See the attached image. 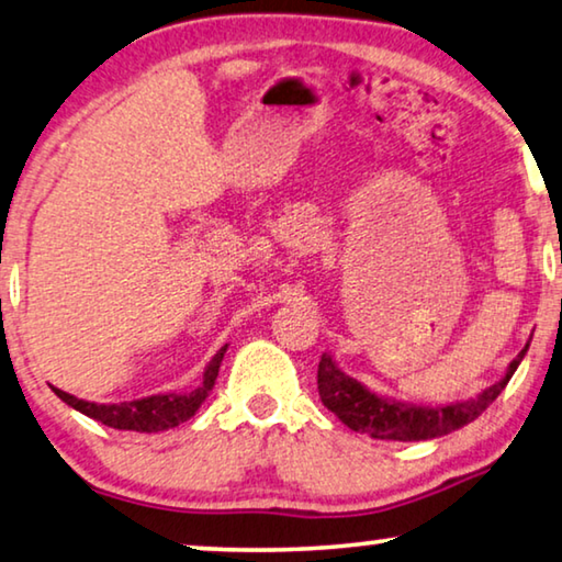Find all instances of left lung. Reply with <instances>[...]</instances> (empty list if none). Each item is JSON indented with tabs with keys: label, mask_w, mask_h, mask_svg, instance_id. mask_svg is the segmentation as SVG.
Masks as SVG:
<instances>
[{
	"label": "left lung",
	"mask_w": 562,
	"mask_h": 562,
	"mask_svg": "<svg viewBox=\"0 0 562 562\" xmlns=\"http://www.w3.org/2000/svg\"><path fill=\"white\" fill-rule=\"evenodd\" d=\"M527 348H530V340L525 342V348L517 353L515 361L507 366L505 375L492 383L490 389H484L480 396L457 401V404L447 406H418L406 404V401L379 396V393L368 391L361 381L342 373L330 353H323L321 366H317V391H321V401L328 406V412L338 416L348 429L368 434L371 439H437L443 437V434L462 429V426L472 424L476 416H482L484 408L505 391L513 373L517 371V366L522 363Z\"/></svg>",
	"instance_id": "left-lung-1"
}]
</instances>
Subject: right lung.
<instances>
[{
    "label": "right lung",
    "instance_id": "obj_1",
    "mask_svg": "<svg viewBox=\"0 0 562 562\" xmlns=\"http://www.w3.org/2000/svg\"><path fill=\"white\" fill-rule=\"evenodd\" d=\"M224 353H227V346L216 350V356L204 368V375H201L199 386L181 393H156V396L123 401V404H95V401L70 396V393H65L60 389H53V391L57 398H63L67 406L75 408V412L95 418V422L111 426V429L140 431V434L166 431L183 422H189V418L199 412V406L206 401L209 391L214 389V381L216 375H220Z\"/></svg>",
    "mask_w": 562,
    "mask_h": 562
}]
</instances>
